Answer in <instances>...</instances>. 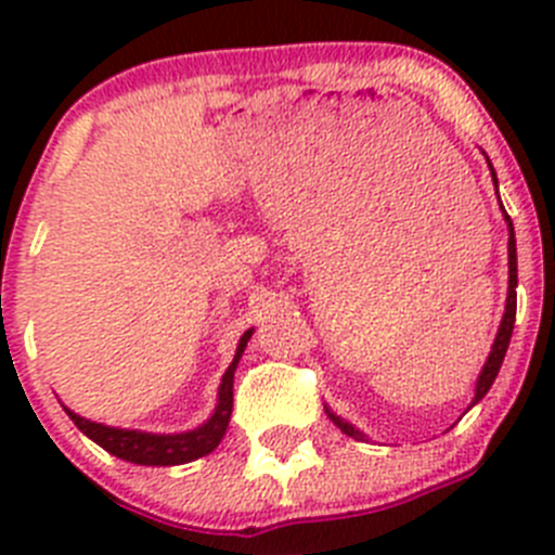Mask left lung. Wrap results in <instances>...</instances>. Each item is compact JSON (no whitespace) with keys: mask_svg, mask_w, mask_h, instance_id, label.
Here are the masks:
<instances>
[{"mask_svg":"<svg viewBox=\"0 0 555 555\" xmlns=\"http://www.w3.org/2000/svg\"><path fill=\"white\" fill-rule=\"evenodd\" d=\"M492 175H494V171H492ZM506 222H508V300H506V313H503V322H500L498 338H494L487 366H483V372H480V377H478V386H475L473 403H478L480 397L489 391V386L494 384V377H498V372H500V364H503V358H506L508 341H512L514 317H517V292H514V288H517V242H514V228H512V217H508V214H506ZM333 423L345 430V434L358 436V430L352 428V425L341 423L338 416H333Z\"/></svg>","mask_w":555,"mask_h":555,"instance_id":"left-lung-1","label":"left lung"}]
</instances>
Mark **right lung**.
I'll use <instances>...</instances> for the list:
<instances>
[{
  "label": "right lung",
  "mask_w": 555,
  "mask_h": 555,
  "mask_svg": "<svg viewBox=\"0 0 555 555\" xmlns=\"http://www.w3.org/2000/svg\"><path fill=\"white\" fill-rule=\"evenodd\" d=\"M249 336H253V331L244 333L242 341H238L233 364H230L228 372L222 375L217 411H214V416H210L203 428L178 436H155L141 434V430L107 428V425L82 420V416L72 414L68 409L66 414L72 416V423H75L88 439H94V442L100 444V448H105L107 453L119 455V459L125 461H132V464H144V467H171V464H185V461L203 459V455H208L210 450L222 442L224 430H228L230 414H233V372L235 366H238V358H242Z\"/></svg>",
  "instance_id": "right-lung-1"
}]
</instances>
